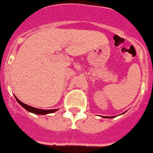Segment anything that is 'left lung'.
I'll return each mask as SVG.
<instances>
[{"label": "left lung", "instance_id": "obj_1", "mask_svg": "<svg viewBox=\"0 0 153 153\" xmlns=\"http://www.w3.org/2000/svg\"><path fill=\"white\" fill-rule=\"evenodd\" d=\"M123 113H122V114H123ZM102 118H114L115 116H102Z\"/></svg>", "mask_w": 153, "mask_h": 153}]
</instances>
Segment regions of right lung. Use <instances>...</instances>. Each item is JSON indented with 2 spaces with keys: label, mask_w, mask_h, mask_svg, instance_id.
Masks as SVG:
<instances>
[{
  "label": "right lung",
  "mask_w": 153,
  "mask_h": 153,
  "mask_svg": "<svg viewBox=\"0 0 153 153\" xmlns=\"http://www.w3.org/2000/svg\"><path fill=\"white\" fill-rule=\"evenodd\" d=\"M15 96V95H14ZM15 99L17 101V102L19 103L22 108H24L25 110H27L28 111H30L31 113H33V114H37V115H46V114H50V113H53L57 111L58 109H52V110H43V109H38V108H33V107H31V106H29V105L25 104L24 102H21L18 99H17L16 96H15Z\"/></svg>",
  "instance_id": "1"
}]
</instances>
